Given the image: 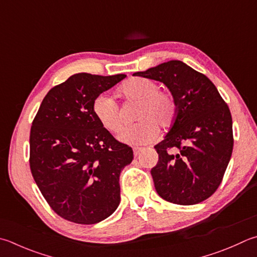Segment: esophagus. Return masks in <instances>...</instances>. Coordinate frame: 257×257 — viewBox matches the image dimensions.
<instances>
[{
  "mask_svg": "<svg viewBox=\"0 0 257 257\" xmlns=\"http://www.w3.org/2000/svg\"><path fill=\"white\" fill-rule=\"evenodd\" d=\"M141 150H142V148H140V147H134V148H133L134 156H135V157H138V156H139V153L141 152Z\"/></svg>",
  "mask_w": 257,
  "mask_h": 257,
  "instance_id": "obj_1",
  "label": "esophagus"
}]
</instances>
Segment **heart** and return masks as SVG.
Wrapping results in <instances>:
<instances>
[{"label":"heart","mask_w":257,"mask_h":257,"mask_svg":"<svg viewBox=\"0 0 257 257\" xmlns=\"http://www.w3.org/2000/svg\"><path fill=\"white\" fill-rule=\"evenodd\" d=\"M118 95L127 103L138 104L131 125L119 135L128 144H145L157 139L159 130L170 127L176 119L177 103L170 91L159 89L157 81L149 78H132L118 88ZM91 112L97 122L110 133H119L125 125L123 114L116 101L106 94H99L91 103Z\"/></svg>","instance_id":"heart-1"}]
</instances>
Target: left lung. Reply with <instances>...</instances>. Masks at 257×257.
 <instances>
[{"label": "left lung", "instance_id": "left-lung-1", "mask_svg": "<svg viewBox=\"0 0 257 257\" xmlns=\"http://www.w3.org/2000/svg\"><path fill=\"white\" fill-rule=\"evenodd\" d=\"M166 85L177 115L151 174L159 196L177 205H196L214 193L224 178L234 147L228 106L211 80L180 60L134 72Z\"/></svg>", "mask_w": 257, "mask_h": 257}]
</instances>
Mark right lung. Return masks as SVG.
<instances>
[{"label": "right lung", "mask_w": 257, "mask_h": 257, "mask_svg": "<svg viewBox=\"0 0 257 257\" xmlns=\"http://www.w3.org/2000/svg\"><path fill=\"white\" fill-rule=\"evenodd\" d=\"M125 77L72 75L48 91L33 119L32 177L51 209L66 220L96 224L119 205V174L132 162L133 150L101 126L91 103Z\"/></svg>", "instance_id": "obj_1"}]
</instances>
